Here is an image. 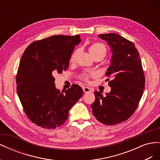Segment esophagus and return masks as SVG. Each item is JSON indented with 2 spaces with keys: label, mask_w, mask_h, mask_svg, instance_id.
I'll use <instances>...</instances> for the list:
<instances>
[{
  "label": "esophagus",
  "mask_w": 160,
  "mask_h": 160,
  "mask_svg": "<svg viewBox=\"0 0 160 160\" xmlns=\"http://www.w3.org/2000/svg\"><path fill=\"white\" fill-rule=\"evenodd\" d=\"M83 90L84 93H89V92L92 91L88 87H83Z\"/></svg>",
  "instance_id": "1"
}]
</instances>
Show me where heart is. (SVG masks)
I'll return each instance as SVG.
<instances>
[{
    "instance_id": "heart-1",
    "label": "heart",
    "mask_w": 160,
    "mask_h": 160,
    "mask_svg": "<svg viewBox=\"0 0 160 160\" xmlns=\"http://www.w3.org/2000/svg\"><path fill=\"white\" fill-rule=\"evenodd\" d=\"M89 51L91 55L93 57V59H95L96 57L99 56H102L104 57L105 55H106V52H107V49H106V47L103 44V43L97 42L93 43V44L89 47ZM77 53H78V50H76L72 53L69 59L70 62H74ZM93 76H95L94 74H89L86 73V72H83V73L80 75V79L83 81L88 82L89 81L90 77Z\"/></svg>"
}]
</instances>
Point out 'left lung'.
Masks as SVG:
<instances>
[{
    "label": "left lung",
    "mask_w": 160,
    "mask_h": 160,
    "mask_svg": "<svg viewBox=\"0 0 160 160\" xmlns=\"http://www.w3.org/2000/svg\"><path fill=\"white\" fill-rule=\"evenodd\" d=\"M99 37L108 42L113 52L105 73L112 80L108 83L111 91L106 96L99 91L94 92L95 100L91 108L99 122L114 125L133 114L143 93L146 81L139 53L133 42L115 33L101 34Z\"/></svg>",
    "instance_id": "1"
}]
</instances>
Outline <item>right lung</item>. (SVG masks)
<instances>
[{
	"label": "right lung",
	"mask_w": 160,
	"mask_h": 160,
	"mask_svg": "<svg viewBox=\"0 0 160 160\" xmlns=\"http://www.w3.org/2000/svg\"><path fill=\"white\" fill-rule=\"evenodd\" d=\"M80 35H53L35 41L22 55L16 77L17 91L25 114L37 126L55 129L68 118L69 111L83 95L77 84L60 92L54 75L68 69Z\"/></svg>",
	"instance_id": "obj_1"
}]
</instances>
